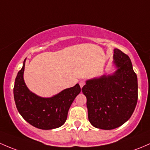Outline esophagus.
Masks as SVG:
<instances>
[{
    "mask_svg": "<svg viewBox=\"0 0 150 150\" xmlns=\"http://www.w3.org/2000/svg\"><path fill=\"white\" fill-rule=\"evenodd\" d=\"M84 84H85V81H84V80H81V81H79V85L81 86V88H82Z\"/></svg>",
    "mask_w": 150,
    "mask_h": 150,
    "instance_id": "1",
    "label": "esophagus"
}]
</instances>
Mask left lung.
I'll return each mask as SVG.
<instances>
[{"label":"left lung","instance_id":"8db88e82","mask_svg":"<svg viewBox=\"0 0 150 150\" xmlns=\"http://www.w3.org/2000/svg\"><path fill=\"white\" fill-rule=\"evenodd\" d=\"M113 58L115 73L87 80L81 89L86 98L89 122L104 130L114 129L127 121L138 100L137 76L130 58L117 48Z\"/></svg>","mask_w":150,"mask_h":150}]
</instances>
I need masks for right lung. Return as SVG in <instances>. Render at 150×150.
I'll return each mask as SVG.
<instances>
[{"mask_svg": "<svg viewBox=\"0 0 150 150\" xmlns=\"http://www.w3.org/2000/svg\"><path fill=\"white\" fill-rule=\"evenodd\" d=\"M22 68L18 72L13 87V96L18 112L29 124L40 129L60 127L66 122L70 106L81 92L79 84L64 89L55 96L44 98L29 90L24 83Z\"/></svg>", "mask_w": 150, "mask_h": 150, "instance_id": "obj_1", "label": "right lung"}]
</instances>
